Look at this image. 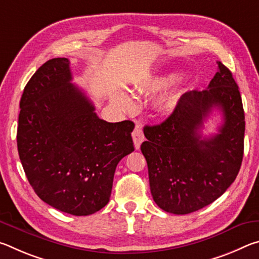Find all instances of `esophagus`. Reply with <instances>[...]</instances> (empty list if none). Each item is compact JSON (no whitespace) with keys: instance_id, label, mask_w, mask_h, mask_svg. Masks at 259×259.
<instances>
[{"instance_id":"esophagus-1","label":"esophagus","mask_w":259,"mask_h":259,"mask_svg":"<svg viewBox=\"0 0 259 259\" xmlns=\"http://www.w3.org/2000/svg\"><path fill=\"white\" fill-rule=\"evenodd\" d=\"M133 139H134V143H135V147L138 148L140 147V144H142L144 142V139H145V137H144V134L142 131V128L137 124L136 125V128L134 130L133 133Z\"/></svg>"}]
</instances>
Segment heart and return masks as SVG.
<instances>
[{"label":"heart","instance_id":"heart-1","mask_svg":"<svg viewBox=\"0 0 259 259\" xmlns=\"http://www.w3.org/2000/svg\"><path fill=\"white\" fill-rule=\"evenodd\" d=\"M172 76H168V77H159L154 80L153 82L150 83L151 88H161L165 85L166 83H169L172 80ZM113 102L115 103L117 106L121 107L122 109H129L131 106H133V97L125 91H119L115 95L113 96ZM160 105L163 108H169L171 107L172 105V99L169 96H163L160 99Z\"/></svg>","mask_w":259,"mask_h":259}]
</instances>
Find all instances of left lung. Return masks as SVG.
Segmentation results:
<instances>
[{
    "label": "left lung",
    "mask_w": 259,
    "mask_h": 259,
    "mask_svg": "<svg viewBox=\"0 0 259 259\" xmlns=\"http://www.w3.org/2000/svg\"><path fill=\"white\" fill-rule=\"evenodd\" d=\"M205 90L184 94L168 119L146 125L140 146L153 200L166 212L186 214L218 199L238 176L243 157L244 112L239 87L225 65ZM221 109L219 134L202 138L203 122Z\"/></svg>",
    "instance_id": "8db88e82"
}]
</instances>
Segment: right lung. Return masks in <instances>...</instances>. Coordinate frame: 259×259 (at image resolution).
I'll use <instances>...</instances> for the list:
<instances>
[{"label":"right lung","instance_id":"right-lung-1","mask_svg":"<svg viewBox=\"0 0 259 259\" xmlns=\"http://www.w3.org/2000/svg\"><path fill=\"white\" fill-rule=\"evenodd\" d=\"M71 81L67 58L48 60L34 73L20 99L17 146L38 198L88 216L108 203L116 165L135 150V124L99 119Z\"/></svg>","mask_w":259,"mask_h":259}]
</instances>
